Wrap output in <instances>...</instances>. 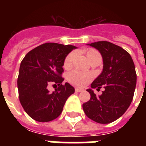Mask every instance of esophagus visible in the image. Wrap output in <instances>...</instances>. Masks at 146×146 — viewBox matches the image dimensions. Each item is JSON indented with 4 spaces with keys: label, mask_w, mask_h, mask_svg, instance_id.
<instances>
[{
    "label": "esophagus",
    "mask_w": 146,
    "mask_h": 146,
    "mask_svg": "<svg viewBox=\"0 0 146 146\" xmlns=\"http://www.w3.org/2000/svg\"><path fill=\"white\" fill-rule=\"evenodd\" d=\"M82 89H79V88H75V92H82Z\"/></svg>",
    "instance_id": "esophagus-1"
}]
</instances>
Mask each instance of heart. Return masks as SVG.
<instances>
[{
  "label": "heart",
  "mask_w": 146,
  "mask_h": 146,
  "mask_svg": "<svg viewBox=\"0 0 146 146\" xmlns=\"http://www.w3.org/2000/svg\"><path fill=\"white\" fill-rule=\"evenodd\" d=\"M96 54H98V53L96 50L90 49L87 52V56L88 57H89ZM75 54L76 53L74 51L70 52L69 54H67L64 62V66L65 68H69L72 66L73 57H75ZM66 79H67V81L73 86L78 87H83L92 80V75H91L90 73H83L82 71L77 70H73L68 73L66 76Z\"/></svg>",
  "instance_id": "1"
}]
</instances>
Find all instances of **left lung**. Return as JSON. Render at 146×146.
<instances>
[{
    "mask_svg": "<svg viewBox=\"0 0 146 146\" xmlns=\"http://www.w3.org/2000/svg\"><path fill=\"white\" fill-rule=\"evenodd\" d=\"M99 50L103 58V70L91 84L92 89L100 90L97 96L87 89L91 98L82 104L86 115L98 123H110L126 112L133 98L136 73L133 60L127 50L106 41L89 44Z\"/></svg>",
    "mask_w": 146,
    "mask_h": 146,
    "instance_id": "left-lung-1",
    "label": "left lung"
}]
</instances>
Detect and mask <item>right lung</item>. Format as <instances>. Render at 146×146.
I'll use <instances>...</instances> for the list:
<instances>
[{"mask_svg": "<svg viewBox=\"0 0 146 146\" xmlns=\"http://www.w3.org/2000/svg\"><path fill=\"white\" fill-rule=\"evenodd\" d=\"M73 45L44 43L26 54L19 66L17 86L21 105L30 117L38 122H48L58 117L69 96L75 89L61 76L64 60ZM57 84L50 93L47 86Z\"/></svg>", "mask_w": 146, "mask_h": 146, "instance_id": "right-lung-1", "label": "right lung"}]
</instances>
